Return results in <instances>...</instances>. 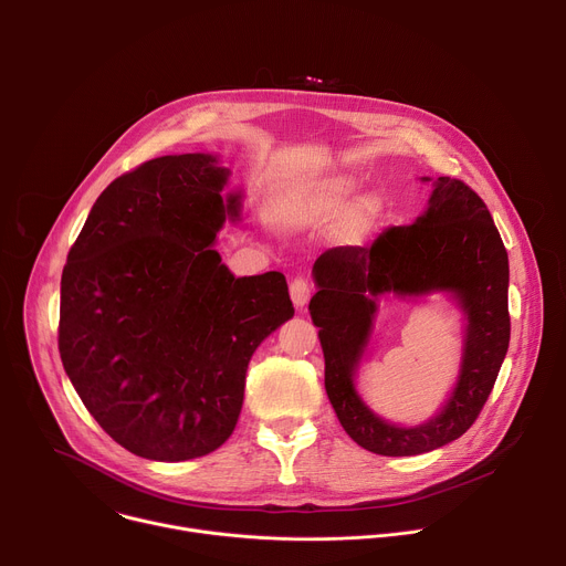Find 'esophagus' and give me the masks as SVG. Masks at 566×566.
<instances>
[{
	"label": "esophagus",
	"mask_w": 566,
	"mask_h": 566,
	"mask_svg": "<svg viewBox=\"0 0 566 566\" xmlns=\"http://www.w3.org/2000/svg\"><path fill=\"white\" fill-rule=\"evenodd\" d=\"M289 293H291V300L295 304V308H304L308 297H311V286L304 277H295L291 284H289Z\"/></svg>",
	"instance_id": "obj_1"
}]
</instances>
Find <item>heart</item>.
Here are the masks:
<instances>
[{
  "label": "heart",
  "mask_w": 566,
  "mask_h": 566,
  "mask_svg": "<svg viewBox=\"0 0 566 566\" xmlns=\"http://www.w3.org/2000/svg\"><path fill=\"white\" fill-rule=\"evenodd\" d=\"M352 192V184L345 179L295 188L282 199V217L291 223H302L317 217L338 214L347 208Z\"/></svg>",
  "instance_id": "1"
}]
</instances>
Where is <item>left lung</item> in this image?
Returning <instances> with one entry per match:
<instances>
[{
  "label": "left lung",
  "instance_id": "left-lung-1",
  "mask_svg": "<svg viewBox=\"0 0 566 566\" xmlns=\"http://www.w3.org/2000/svg\"><path fill=\"white\" fill-rule=\"evenodd\" d=\"M428 181V179H426ZM308 311L325 352V387L345 432L365 450L410 457L459 439L483 410L509 352V253L481 197L439 177L426 214L385 228L369 247H336L313 266ZM448 290L469 317L464 358L447 408L428 424L398 429L376 418L353 387L378 294Z\"/></svg>",
  "mask_w": 566,
  "mask_h": 566
}]
</instances>
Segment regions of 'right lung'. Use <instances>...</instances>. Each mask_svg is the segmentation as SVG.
<instances>
[{"label": "right lung", "mask_w": 566, "mask_h": 566, "mask_svg": "<svg viewBox=\"0 0 566 566\" xmlns=\"http://www.w3.org/2000/svg\"><path fill=\"white\" fill-rule=\"evenodd\" d=\"M210 154L160 156L112 181L66 255L57 349L125 450L186 461L234 430L260 343L293 317L282 273L234 277L212 241L239 195Z\"/></svg>", "instance_id": "add662e5"}]
</instances>
